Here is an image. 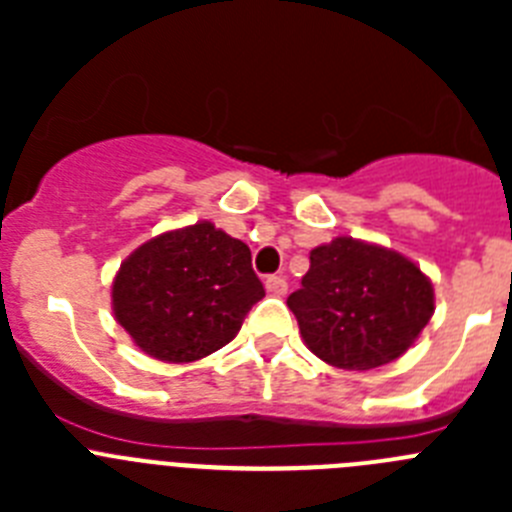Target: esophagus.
I'll list each match as a JSON object with an SVG mask.
<instances>
[{
    "label": "esophagus",
    "mask_w": 512,
    "mask_h": 512,
    "mask_svg": "<svg viewBox=\"0 0 512 512\" xmlns=\"http://www.w3.org/2000/svg\"><path fill=\"white\" fill-rule=\"evenodd\" d=\"M266 292L274 297H284L287 295V279L284 277H266Z\"/></svg>",
    "instance_id": "esophagus-1"
}]
</instances>
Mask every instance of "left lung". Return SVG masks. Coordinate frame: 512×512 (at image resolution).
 <instances>
[{"mask_svg": "<svg viewBox=\"0 0 512 512\" xmlns=\"http://www.w3.org/2000/svg\"><path fill=\"white\" fill-rule=\"evenodd\" d=\"M287 305L312 354L366 372L413 346L433 315V284L402 253L336 238L312 248L310 269Z\"/></svg>", "mask_w": 512, "mask_h": 512, "instance_id": "left-lung-1", "label": "left lung"}]
</instances>
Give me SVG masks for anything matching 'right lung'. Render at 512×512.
Listing matches in <instances>:
<instances>
[{
	"mask_svg": "<svg viewBox=\"0 0 512 512\" xmlns=\"http://www.w3.org/2000/svg\"><path fill=\"white\" fill-rule=\"evenodd\" d=\"M264 297L251 251L212 223L151 238L122 261L112 310L140 351L184 364L235 338Z\"/></svg>",
	"mask_w": 512,
	"mask_h": 512,
	"instance_id": "right-lung-1",
	"label": "right lung"
}]
</instances>
